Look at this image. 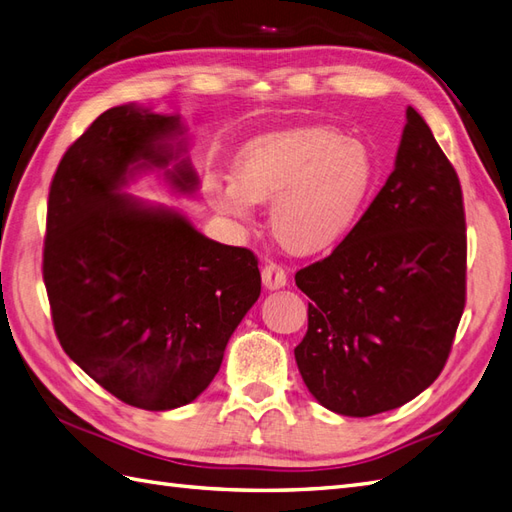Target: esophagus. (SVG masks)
I'll use <instances>...</instances> for the list:
<instances>
[{"instance_id": "34e87169", "label": "esophagus", "mask_w": 512, "mask_h": 512, "mask_svg": "<svg viewBox=\"0 0 512 512\" xmlns=\"http://www.w3.org/2000/svg\"><path fill=\"white\" fill-rule=\"evenodd\" d=\"M260 273H263V284L271 291L282 289V286L286 284V271L278 263H267Z\"/></svg>"}]
</instances>
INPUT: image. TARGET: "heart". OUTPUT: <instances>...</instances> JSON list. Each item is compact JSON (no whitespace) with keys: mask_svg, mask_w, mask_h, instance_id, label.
Masks as SVG:
<instances>
[{"mask_svg":"<svg viewBox=\"0 0 512 512\" xmlns=\"http://www.w3.org/2000/svg\"><path fill=\"white\" fill-rule=\"evenodd\" d=\"M367 143L328 126L263 134L234 160V180L206 182L217 213L247 221L254 204L271 202L276 239L295 254H319L343 241L376 184Z\"/></svg>","mask_w":512,"mask_h":512,"instance_id":"1","label":"heart"}]
</instances>
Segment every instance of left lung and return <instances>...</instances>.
Segmentation results:
<instances>
[{
    "mask_svg": "<svg viewBox=\"0 0 512 512\" xmlns=\"http://www.w3.org/2000/svg\"><path fill=\"white\" fill-rule=\"evenodd\" d=\"M295 284L310 297L295 360L321 406L371 417L439 378L465 310L467 228L458 173L415 108L389 180Z\"/></svg>",
    "mask_w": 512,
    "mask_h": 512,
    "instance_id": "left-lung-1",
    "label": "left lung"
}]
</instances>
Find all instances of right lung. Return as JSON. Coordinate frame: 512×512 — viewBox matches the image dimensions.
Listing matches in <instances>:
<instances>
[{
  "label": "right lung",
  "mask_w": 512,
  "mask_h": 512,
  "mask_svg": "<svg viewBox=\"0 0 512 512\" xmlns=\"http://www.w3.org/2000/svg\"><path fill=\"white\" fill-rule=\"evenodd\" d=\"M178 134L180 117L110 108L62 156L47 199L43 282L62 350L145 410L191 404L260 295L254 252L119 193L134 169L176 160ZM167 176L182 193L197 186L186 160Z\"/></svg>",
  "instance_id": "1"
}]
</instances>
